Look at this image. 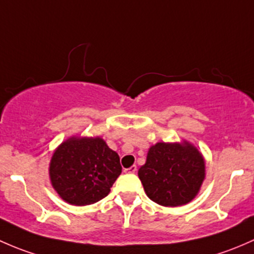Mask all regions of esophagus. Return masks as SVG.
<instances>
[{
  "label": "esophagus",
  "instance_id": "34e87169",
  "mask_svg": "<svg viewBox=\"0 0 254 254\" xmlns=\"http://www.w3.org/2000/svg\"><path fill=\"white\" fill-rule=\"evenodd\" d=\"M135 171H137V166L135 165L128 167V169H125V172H126V174H135Z\"/></svg>",
  "mask_w": 254,
  "mask_h": 254
}]
</instances>
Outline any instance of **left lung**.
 Returning a JSON list of instances; mask_svg holds the SVG:
<instances>
[{
  "instance_id": "left-lung-1",
  "label": "left lung",
  "mask_w": 254,
  "mask_h": 254,
  "mask_svg": "<svg viewBox=\"0 0 254 254\" xmlns=\"http://www.w3.org/2000/svg\"><path fill=\"white\" fill-rule=\"evenodd\" d=\"M138 176L149 198L164 206L190 203L205 179V161L190 143L151 145Z\"/></svg>"
}]
</instances>
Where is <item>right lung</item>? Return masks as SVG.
<instances>
[{
    "label": "right lung",
    "instance_id": "1",
    "mask_svg": "<svg viewBox=\"0 0 254 254\" xmlns=\"http://www.w3.org/2000/svg\"><path fill=\"white\" fill-rule=\"evenodd\" d=\"M122 167L120 156L100 137H70L50 161V180L60 197L72 205H89L110 193Z\"/></svg>",
    "mask_w": 254,
    "mask_h": 254
}]
</instances>
